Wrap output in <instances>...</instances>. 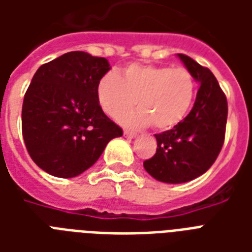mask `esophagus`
Returning <instances> with one entry per match:
<instances>
[{
  "label": "esophagus",
  "instance_id": "esophagus-1",
  "mask_svg": "<svg viewBox=\"0 0 252 252\" xmlns=\"http://www.w3.org/2000/svg\"><path fill=\"white\" fill-rule=\"evenodd\" d=\"M124 136H126V137H128V138H134L136 137V133H134V132H132V130H124Z\"/></svg>",
  "mask_w": 252,
  "mask_h": 252
}]
</instances>
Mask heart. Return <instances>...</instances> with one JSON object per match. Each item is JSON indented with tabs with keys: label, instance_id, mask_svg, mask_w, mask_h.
Instances as JSON below:
<instances>
[{
	"label": "heart",
	"instance_id": "heart-1",
	"mask_svg": "<svg viewBox=\"0 0 252 252\" xmlns=\"http://www.w3.org/2000/svg\"><path fill=\"white\" fill-rule=\"evenodd\" d=\"M96 94L103 111L114 119L131 109L138 100L139 110L123 116V124L165 130L187 116L195 99L196 82L184 68L132 64L120 76L112 72L104 74Z\"/></svg>",
	"mask_w": 252,
	"mask_h": 252
}]
</instances>
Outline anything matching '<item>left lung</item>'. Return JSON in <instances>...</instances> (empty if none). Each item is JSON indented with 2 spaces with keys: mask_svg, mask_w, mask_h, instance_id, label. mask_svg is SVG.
Segmentation results:
<instances>
[{
  "mask_svg": "<svg viewBox=\"0 0 252 252\" xmlns=\"http://www.w3.org/2000/svg\"><path fill=\"white\" fill-rule=\"evenodd\" d=\"M200 84L191 112L172 129L156 134L157 152L144 162L154 179L186 183L203 175L215 163L225 140L227 100L213 73L191 57L178 53Z\"/></svg>",
  "mask_w": 252,
  "mask_h": 252,
  "instance_id": "left-lung-1",
  "label": "left lung"
}]
</instances>
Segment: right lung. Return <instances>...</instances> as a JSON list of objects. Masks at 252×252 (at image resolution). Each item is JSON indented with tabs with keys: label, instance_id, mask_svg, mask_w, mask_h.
Masks as SVG:
<instances>
[{
	"label": "right lung",
	"instance_id": "right-lung-1",
	"mask_svg": "<svg viewBox=\"0 0 252 252\" xmlns=\"http://www.w3.org/2000/svg\"><path fill=\"white\" fill-rule=\"evenodd\" d=\"M104 57L68 52L33 74L22 106V133L30 157L57 178L91 167L123 130L107 118L96 87L110 70Z\"/></svg>",
	"mask_w": 252,
	"mask_h": 252
}]
</instances>
